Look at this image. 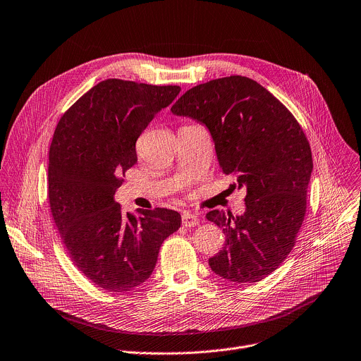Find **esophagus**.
Returning a JSON list of instances; mask_svg holds the SVG:
<instances>
[{
    "mask_svg": "<svg viewBox=\"0 0 361 361\" xmlns=\"http://www.w3.org/2000/svg\"><path fill=\"white\" fill-rule=\"evenodd\" d=\"M181 219H183V225L184 226H195L200 224V218L197 214H191L188 211H184L183 215H181Z\"/></svg>",
    "mask_w": 361,
    "mask_h": 361,
    "instance_id": "1",
    "label": "esophagus"
}]
</instances>
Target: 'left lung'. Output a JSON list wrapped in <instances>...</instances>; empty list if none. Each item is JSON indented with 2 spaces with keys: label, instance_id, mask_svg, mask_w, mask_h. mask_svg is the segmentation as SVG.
I'll list each match as a JSON object with an SVG mask.
<instances>
[{
  "label": "left lung",
  "instance_id": "1",
  "mask_svg": "<svg viewBox=\"0 0 361 361\" xmlns=\"http://www.w3.org/2000/svg\"><path fill=\"white\" fill-rule=\"evenodd\" d=\"M171 111L208 129L222 173L247 188L243 215L207 214L225 233L208 261L212 272L235 283L262 281L286 259L305 218L313 161L302 128L262 85L238 75L194 86Z\"/></svg>",
  "mask_w": 361,
  "mask_h": 361
}]
</instances>
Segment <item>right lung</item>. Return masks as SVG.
I'll return each mask as SVG.
<instances>
[{"label":"right lung","instance_id":"1","mask_svg":"<svg viewBox=\"0 0 361 361\" xmlns=\"http://www.w3.org/2000/svg\"><path fill=\"white\" fill-rule=\"evenodd\" d=\"M180 90L103 80L62 116L54 133L51 212L73 264L104 290L129 292L146 282L163 241L181 225L177 211L140 209L136 216L114 201L120 176L137 163L139 136Z\"/></svg>","mask_w":361,"mask_h":361}]
</instances>
